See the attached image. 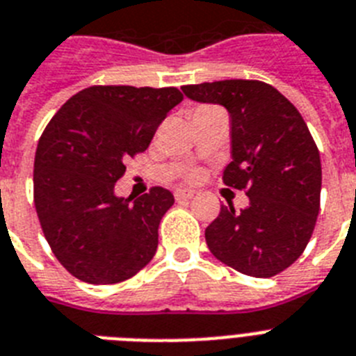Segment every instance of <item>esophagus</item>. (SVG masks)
<instances>
[{
	"label": "esophagus",
	"mask_w": 356,
	"mask_h": 356,
	"mask_svg": "<svg viewBox=\"0 0 356 356\" xmlns=\"http://www.w3.org/2000/svg\"><path fill=\"white\" fill-rule=\"evenodd\" d=\"M193 195H195L193 190H177V192H175V199H177L179 202L190 201V199H193Z\"/></svg>",
	"instance_id": "esophagus-1"
}]
</instances>
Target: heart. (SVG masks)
<instances>
[{
	"instance_id": "heart-1",
	"label": "heart",
	"mask_w": 356,
	"mask_h": 356,
	"mask_svg": "<svg viewBox=\"0 0 356 356\" xmlns=\"http://www.w3.org/2000/svg\"><path fill=\"white\" fill-rule=\"evenodd\" d=\"M202 108H208V106H202ZM202 108H199V110H202Z\"/></svg>"
}]
</instances>
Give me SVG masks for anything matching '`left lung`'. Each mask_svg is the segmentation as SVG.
Returning <instances> with one entry per match:
<instances>
[{
	"label": "left lung",
	"mask_w": 356,
	"mask_h": 356,
	"mask_svg": "<svg viewBox=\"0 0 356 356\" xmlns=\"http://www.w3.org/2000/svg\"><path fill=\"white\" fill-rule=\"evenodd\" d=\"M188 99L220 104L232 119L226 186L246 190L241 211L220 206L206 228L219 261L250 277H273L302 255L321 208L322 166L302 115L262 81L226 79L183 86Z\"/></svg>",
	"instance_id": "1"
}]
</instances>
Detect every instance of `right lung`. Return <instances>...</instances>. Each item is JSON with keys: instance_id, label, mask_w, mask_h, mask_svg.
<instances>
[{"instance_id": "right-lung-1", "label": "right lung", "mask_w": 356, "mask_h": 356, "mask_svg": "<svg viewBox=\"0 0 356 356\" xmlns=\"http://www.w3.org/2000/svg\"><path fill=\"white\" fill-rule=\"evenodd\" d=\"M181 101L172 86H90L44 128L34 161L35 211L54 255L83 282H122L157 252L172 192L157 186L119 197L115 183Z\"/></svg>"}]
</instances>
